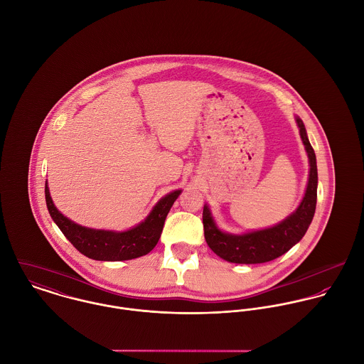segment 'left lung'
<instances>
[{
    "instance_id": "8db88e82",
    "label": "left lung",
    "mask_w": 364,
    "mask_h": 364,
    "mask_svg": "<svg viewBox=\"0 0 364 364\" xmlns=\"http://www.w3.org/2000/svg\"><path fill=\"white\" fill-rule=\"evenodd\" d=\"M296 123L299 126L300 137L303 140L310 164L309 182L303 200L300 202L299 208L276 225L244 234H230L223 231L217 225L210 208L205 205V238L210 250L221 259L245 264L264 263L276 259L293 248L307 232L316 206V158L310 144L306 126L299 116H296Z\"/></svg>"
}]
</instances>
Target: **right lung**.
I'll return each instance as SVG.
<instances>
[{
    "label": "right lung",
    "mask_w": 364,
    "mask_h": 364,
    "mask_svg": "<svg viewBox=\"0 0 364 364\" xmlns=\"http://www.w3.org/2000/svg\"><path fill=\"white\" fill-rule=\"evenodd\" d=\"M182 193L181 189L172 191L161 198L151 208L149 215L126 231L95 230L80 225L67 218L54 206L49 192L48 181L45 185V196L48 210L53 221L65 235V238L85 257L95 260H130L147 255L154 250L161 237L165 218L173 202Z\"/></svg>",
    "instance_id": "right-lung-1"
}]
</instances>
